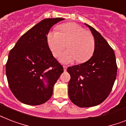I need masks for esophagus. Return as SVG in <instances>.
Masks as SVG:
<instances>
[{
    "label": "esophagus",
    "instance_id": "obj_1",
    "mask_svg": "<svg viewBox=\"0 0 126 126\" xmlns=\"http://www.w3.org/2000/svg\"><path fill=\"white\" fill-rule=\"evenodd\" d=\"M67 66H63V70H64V71H67Z\"/></svg>",
    "mask_w": 126,
    "mask_h": 126
}]
</instances>
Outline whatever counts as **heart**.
Wrapping results in <instances>:
<instances>
[{
  "label": "heart",
  "instance_id": "obj_1",
  "mask_svg": "<svg viewBox=\"0 0 126 126\" xmlns=\"http://www.w3.org/2000/svg\"><path fill=\"white\" fill-rule=\"evenodd\" d=\"M47 41L56 58L60 56L67 44L69 49L60 57V61L63 63H72L76 59L79 63H84L92 57L95 49V40L92 33L75 23L62 25L59 31H49Z\"/></svg>",
  "mask_w": 126,
  "mask_h": 126
}]
</instances>
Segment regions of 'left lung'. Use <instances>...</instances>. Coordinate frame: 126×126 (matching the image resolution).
<instances>
[{"mask_svg":"<svg viewBox=\"0 0 126 126\" xmlns=\"http://www.w3.org/2000/svg\"><path fill=\"white\" fill-rule=\"evenodd\" d=\"M95 40L92 57L80 65L69 67V97L80 107L99 105L111 92L117 74V65L114 50L99 32L90 25Z\"/></svg>","mask_w":126,"mask_h":126,"instance_id":"obj_1","label":"left lung"}]
</instances>
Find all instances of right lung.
<instances>
[{
  "instance_id": "add662e5",
  "label": "right lung",
  "mask_w": 126,
  "mask_h": 126,
  "mask_svg": "<svg viewBox=\"0 0 126 126\" xmlns=\"http://www.w3.org/2000/svg\"><path fill=\"white\" fill-rule=\"evenodd\" d=\"M61 17L44 19L25 33L11 49L6 65L9 87L14 96L29 105L48 101L63 67L53 56L47 35Z\"/></svg>"
}]
</instances>
